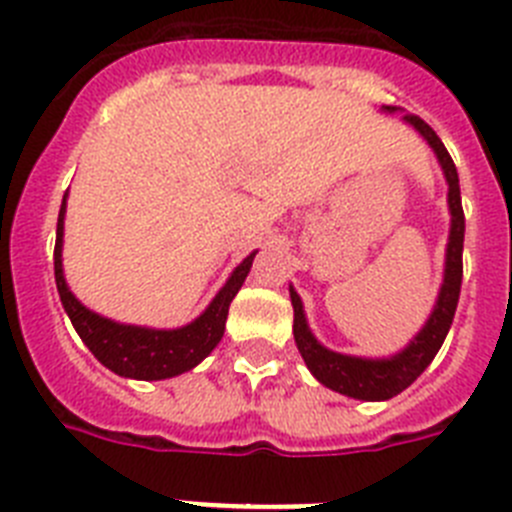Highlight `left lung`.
Segmentation results:
<instances>
[{
	"instance_id": "obj_1",
	"label": "left lung",
	"mask_w": 512,
	"mask_h": 512,
	"mask_svg": "<svg viewBox=\"0 0 512 512\" xmlns=\"http://www.w3.org/2000/svg\"><path fill=\"white\" fill-rule=\"evenodd\" d=\"M387 112H395V107H384ZM405 122H410L425 140L428 146L436 151L438 164H441L446 182H449V210H451V233L449 246H446V269H443V284L438 292L436 307H433L431 318L423 325L418 336L410 341L408 348H402L400 354L390 356V359H359V356L336 354L330 348L320 346L318 338L312 336L307 328L305 310H302V300L295 289L289 287V297H292V307H295V343L300 348L302 359H305L307 369L312 377L320 384L330 387V390L341 392L354 400H390V397L400 395L402 390H408L410 384L428 369L433 356L438 354L443 338L449 333L451 320H454L456 305H459L461 292V274H464V264H461V251H464V210H461V192H459V174L451 161L449 151L436 135V130L418 115H405Z\"/></svg>"
}]
</instances>
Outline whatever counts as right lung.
<instances>
[{
	"instance_id": "right-lung-1",
	"label": "right lung",
	"mask_w": 512,
	"mask_h": 512,
	"mask_svg": "<svg viewBox=\"0 0 512 512\" xmlns=\"http://www.w3.org/2000/svg\"><path fill=\"white\" fill-rule=\"evenodd\" d=\"M63 215H66V197H63L61 212H58L56 251H53V271H56L58 295H61L63 310L69 312L71 323H74L81 341L87 343L89 351L107 369H112L120 377L146 379V382L169 379L194 369L220 343L225 333V320H228V307L233 297L238 295L241 284L246 282L256 251L246 256L241 266H235L225 287L217 292L210 307L194 323L176 330L138 328V325H122L115 323V320L102 318L97 312L87 310L71 295V289L66 287V279H63L61 264Z\"/></svg>"
}]
</instances>
